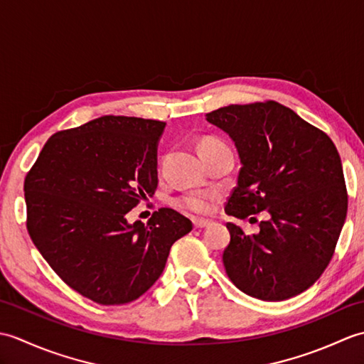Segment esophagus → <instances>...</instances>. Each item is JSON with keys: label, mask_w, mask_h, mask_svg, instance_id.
Returning a JSON list of instances; mask_svg holds the SVG:
<instances>
[{"label": "esophagus", "mask_w": 364, "mask_h": 364, "mask_svg": "<svg viewBox=\"0 0 364 364\" xmlns=\"http://www.w3.org/2000/svg\"><path fill=\"white\" fill-rule=\"evenodd\" d=\"M192 223H194L196 228H206V227L211 225L210 220H202V219H194V220H192Z\"/></svg>", "instance_id": "1"}]
</instances>
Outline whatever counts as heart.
Masks as SVG:
<instances>
[{
    "label": "heart",
    "mask_w": 364,
    "mask_h": 364,
    "mask_svg": "<svg viewBox=\"0 0 364 364\" xmlns=\"http://www.w3.org/2000/svg\"><path fill=\"white\" fill-rule=\"evenodd\" d=\"M222 146H227L223 144L220 139H205L200 144V150L206 151V150H213V149H222ZM215 196L213 192H205V191H194V192H186L180 197L175 198L173 205L178 208L180 211L189 213V214H196V215H205L210 214L213 211V202H214Z\"/></svg>",
    "instance_id": "1"
}]
</instances>
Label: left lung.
Returning a JSON list of instances; mask_svg holds the SVG:
<instances>
[{
  "instance_id": "8db88e82",
  "label": "left lung",
  "mask_w": 364,
  "mask_h": 364,
  "mask_svg": "<svg viewBox=\"0 0 364 364\" xmlns=\"http://www.w3.org/2000/svg\"><path fill=\"white\" fill-rule=\"evenodd\" d=\"M206 120L233 139L242 167L225 213L259 222L247 236L227 223L222 255L236 288L280 301L306 291L333 258L347 214V189L335 144L322 129L274 100L230 105Z\"/></svg>"
}]
</instances>
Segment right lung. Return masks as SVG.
Masks as SVG:
<instances>
[{"label":"right lung","instance_id":"add662e5","mask_svg":"<svg viewBox=\"0 0 364 364\" xmlns=\"http://www.w3.org/2000/svg\"><path fill=\"white\" fill-rule=\"evenodd\" d=\"M166 123L103 115L53 134L25 178L26 228L67 286L100 305L129 304L164 270L192 223L159 208L146 223L127 214L158 188L156 144Z\"/></svg>","mask_w":364,"mask_h":364}]
</instances>
